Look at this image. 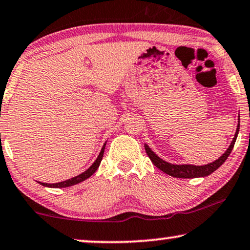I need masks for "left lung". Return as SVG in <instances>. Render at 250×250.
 <instances>
[{"label": "left lung", "instance_id": "1", "mask_svg": "<svg viewBox=\"0 0 250 250\" xmlns=\"http://www.w3.org/2000/svg\"><path fill=\"white\" fill-rule=\"evenodd\" d=\"M240 120V118H239ZM239 128H240V122L238 123V128H237V132H235L233 141H232L231 145L229 146V148L226 149V152L223 154L221 158L215 160L214 162L211 164L205 165V166H193V165H172L169 164V162L164 161L162 159H160L158 155L155 154L154 152L152 151L151 148L148 147L147 145L145 144V151L147 153L148 158L151 159L152 164L158 167L160 170L166 172V174L169 176H172V177L176 178H197V177H205V176L210 175L211 172H214L215 170L221 167V166L224 164L225 160L229 158V153L232 152L233 149V146L235 144V139L238 137V132H239Z\"/></svg>", "mask_w": 250, "mask_h": 250}]
</instances>
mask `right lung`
<instances>
[{"mask_svg":"<svg viewBox=\"0 0 250 250\" xmlns=\"http://www.w3.org/2000/svg\"><path fill=\"white\" fill-rule=\"evenodd\" d=\"M105 145H106V144H104V146H103L102 151H101V153H99L98 158L96 159V161L90 166V167L86 169V170H85L84 172H82V174L75 176V177H73V178H71V179H67V181L55 183V184H48V183H41V182H39V183H40V184H41V185H43V186H48V188H68V186L79 184V183L85 181L86 178L90 177V176H91L92 174H94V172H95L96 170H97L98 167H99V165H101L103 156H104Z\"/></svg>","mask_w":250,"mask_h":250,"instance_id":"right-lung-1","label":"right lung"}]
</instances>
